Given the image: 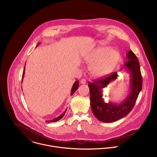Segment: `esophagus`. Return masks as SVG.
Segmentation results:
<instances>
[{
  "instance_id": "obj_1",
  "label": "esophagus",
  "mask_w": 157,
  "mask_h": 157,
  "mask_svg": "<svg viewBox=\"0 0 157 157\" xmlns=\"http://www.w3.org/2000/svg\"><path fill=\"white\" fill-rule=\"evenodd\" d=\"M86 83V80L85 79H83H83L80 80V83H81V84H83H83H85Z\"/></svg>"
}]
</instances>
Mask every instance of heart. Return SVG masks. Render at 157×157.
Segmentation results:
<instances>
[{
    "mask_svg": "<svg viewBox=\"0 0 157 157\" xmlns=\"http://www.w3.org/2000/svg\"><path fill=\"white\" fill-rule=\"evenodd\" d=\"M120 59V53L117 49L108 46H101L94 50L85 60L90 67L91 74L96 77L108 75L117 65Z\"/></svg>",
    "mask_w": 157,
    "mask_h": 157,
    "instance_id": "b5f03b06",
    "label": "heart"
}]
</instances>
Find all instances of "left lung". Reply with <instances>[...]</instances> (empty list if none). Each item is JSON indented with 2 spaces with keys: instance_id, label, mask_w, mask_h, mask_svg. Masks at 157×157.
Masks as SVG:
<instances>
[{
  "instance_id": "obj_1",
  "label": "left lung",
  "mask_w": 157,
  "mask_h": 157,
  "mask_svg": "<svg viewBox=\"0 0 157 157\" xmlns=\"http://www.w3.org/2000/svg\"><path fill=\"white\" fill-rule=\"evenodd\" d=\"M127 61L121 71H126L130 74V90L126 98L119 103L111 101L106 103L103 98V89L110 83L115 81L118 75L114 72L111 75L89 82L90 108L95 117L100 121L111 123L116 121L131 111L139 93L142 89V77L138 60L134 53L130 50L126 54Z\"/></svg>"
}]
</instances>
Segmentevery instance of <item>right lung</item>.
<instances>
[{
	"label": "right lung",
	"mask_w": 157,
	"mask_h": 157,
	"mask_svg": "<svg viewBox=\"0 0 157 157\" xmlns=\"http://www.w3.org/2000/svg\"><path fill=\"white\" fill-rule=\"evenodd\" d=\"M39 44H40V42L38 44V45L36 46V47H37L38 45H39ZM25 70V66L24 69H23V72L22 80V83L23 79V77H24ZM78 80H77V81H75V82H74V84H73V85H72V89H71V95H72L74 94V93L76 91V90L78 89ZM67 109L63 112V113L62 114H61V115H59V117H56V118H54L53 120H48V121H46V123H53V122H56V121H57L60 120L62 118H63V116L65 115V113L67 112Z\"/></svg>",
	"instance_id": "add662e5"
}]
</instances>
